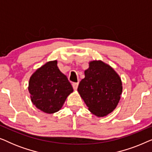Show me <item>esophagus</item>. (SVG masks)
<instances>
[{"label":"esophagus","mask_w":152,"mask_h":152,"mask_svg":"<svg viewBox=\"0 0 152 152\" xmlns=\"http://www.w3.org/2000/svg\"><path fill=\"white\" fill-rule=\"evenodd\" d=\"M72 87H73L74 90H77V87H78V85H79V83H72Z\"/></svg>","instance_id":"obj_1"}]
</instances>
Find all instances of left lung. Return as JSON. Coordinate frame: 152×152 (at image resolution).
Masks as SVG:
<instances>
[{
  "instance_id": "1",
  "label": "left lung",
  "mask_w": 152,
  "mask_h": 152,
  "mask_svg": "<svg viewBox=\"0 0 152 152\" xmlns=\"http://www.w3.org/2000/svg\"><path fill=\"white\" fill-rule=\"evenodd\" d=\"M84 75L77 91L89 111L98 117L111 113L117 107L122 94L120 76L102 61H91Z\"/></svg>"
}]
</instances>
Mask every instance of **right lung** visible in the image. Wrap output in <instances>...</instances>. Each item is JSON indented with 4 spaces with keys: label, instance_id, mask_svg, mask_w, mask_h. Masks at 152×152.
<instances>
[{
    "label": "right lung",
    "instance_id": "obj_1",
    "mask_svg": "<svg viewBox=\"0 0 152 152\" xmlns=\"http://www.w3.org/2000/svg\"><path fill=\"white\" fill-rule=\"evenodd\" d=\"M28 90L32 102L37 109L53 113L61 109L73 88L67 77L58 68L55 60L48 62L32 74Z\"/></svg>",
    "mask_w": 152,
    "mask_h": 152
}]
</instances>
